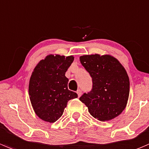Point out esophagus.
Segmentation results:
<instances>
[{"label": "esophagus", "instance_id": "esophagus-1", "mask_svg": "<svg viewBox=\"0 0 149 149\" xmlns=\"http://www.w3.org/2000/svg\"><path fill=\"white\" fill-rule=\"evenodd\" d=\"M76 93H77V95H78V97H80L81 95V89H78L77 90V92H76Z\"/></svg>", "mask_w": 149, "mask_h": 149}]
</instances>
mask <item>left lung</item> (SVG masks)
<instances>
[{
	"instance_id": "obj_1",
	"label": "left lung",
	"mask_w": 149,
	"mask_h": 149,
	"mask_svg": "<svg viewBox=\"0 0 149 149\" xmlns=\"http://www.w3.org/2000/svg\"><path fill=\"white\" fill-rule=\"evenodd\" d=\"M80 61L92 77V88L79 100L98 120L119 116L126 107L130 93L129 77L123 66L110 55H84Z\"/></svg>"
}]
</instances>
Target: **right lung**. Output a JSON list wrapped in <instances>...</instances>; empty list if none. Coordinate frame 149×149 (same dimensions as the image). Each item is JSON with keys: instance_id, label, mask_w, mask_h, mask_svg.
<instances>
[{"instance_id": "1", "label": "right lung", "mask_w": 149, "mask_h": 149, "mask_svg": "<svg viewBox=\"0 0 149 149\" xmlns=\"http://www.w3.org/2000/svg\"><path fill=\"white\" fill-rule=\"evenodd\" d=\"M73 56L49 55L41 60L32 73L29 95L36 115L45 122H55L70 100L78 95L68 88L65 72L73 62Z\"/></svg>"}]
</instances>
